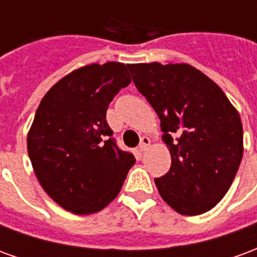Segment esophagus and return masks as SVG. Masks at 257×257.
<instances>
[{
  "instance_id": "1",
  "label": "esophagus",
  "mask_w": 257,
  "mask_h": 257,
  "mask_svg": "<svg viewBox=\"0 0 257 257\" xmlns=\"http://www.w3.org/2000/svg\"><path fill=\"white\" fill-rule=\"evenodd\" d=\"M149 146H150V139H149L147 136H143V138L140 139V145H139V149H138V150H139L140 153H143V151H145L146 149L149 147Z\"/></svg>"
}]
</instances>
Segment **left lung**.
Segmentation results:
<instances>
[{
    "label": "left lung",
    "instance_id": "obj_1",
    "mask_svg": "<svg viewBox=\"0 0 257 257\" xmlns=\"http://www.w3.org/2000/svg\"><path fill=\"white\" fill-rule=\"evenodd\" d=\"M135 86L156 110L171 169L156 184L186 216L210 210L230 189L243 154L242 123L224 92L190 64H128Z\"/></svg>",
    "mask_w": 257,
    "mask_h": 257
}]
</instances>
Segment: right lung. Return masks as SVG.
I'll return each mask as SVG.
<instances>
[{
    "label": "right lung",
    "instance_id": "1",
    "mask_svg": "<svg viewBox=\"0 0 257 257\" xmlns=\"http://www.w3.org/2000/svg\"><path fill=\"white\" fill-rule=\"evenodd\" d=\"M131 84L128 64H89L48 90L27 135L38 182L51 198L75 215H90L111 202L135 157L118 149L107 107Z\"/></svg>",
    "mask_w": 257,
    "mask_h": 257
}]
</instances>
